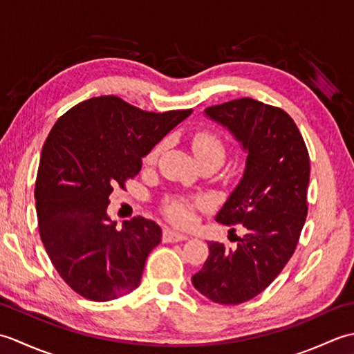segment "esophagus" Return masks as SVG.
Returning a JSON list of instances; mask_svg holds the SVG:
<instances>
[{
    "mask_svg": "<svg viewBox=\"0 0 354 354\" xmlns=\"http://www.w3.org/2000/svg\"><path fill=\"white\" fill-rule=\"evenodd\" d=\"M164 242H179V240H187L189 236L181 234V232L173 231V230H164Z\"/></svg>",
    "mask_w": 354,
    "mask_h": 354,
    "instance_id": "1",
    "label": "esophagus"
}]
</instances>
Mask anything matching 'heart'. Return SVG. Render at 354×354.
<instances>
[{"instance_id":"heart-1","label":"heart","mask_w":354,"mask_h":354,"mask_svg":"<svg viewBox=\"0 0 354 354\" xmlns=\"http://www.w3.org/2000/svg\"><path fill=\"white\" fill-rule=\"evenodd\" d=\"M162 149V145L155 146L146 156V162L152 164L156 161L158 155H160ZM192 149L194 156L198 158V161L209 160V158H217V160H223L227 147L225 142L221 138V135L214 132L213 129H201L193 135L192 138ZM165 213L169 214L170 219L175 221L179 225H189L193 221L192 216V205L189 202L181 198H171L165 202Z\"/></svg>"}]
</instances>
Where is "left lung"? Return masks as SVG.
Returning a JSON list of instances; mask_svg holds the SVG:
<instances>
[{"instance_id":"obj_1","label":"left lung","mask_w":354,"mask_h":354,"mask_svg":"<svg viewBox=\"0 0 354 354\" xmlns=\"http://www.w3.org/2000/svg\"><path fill=\"white\" fill-rule=\"evenodd\" d=\"M248 153L243 176L216 221L242 223L246 234L236 248L208 242V259L192 283L219 304L257 297L295 252L307 216L310 160L288 112L243 97L205 109Z\"/></svg>"}]
</instances>
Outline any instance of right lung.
<instances>
[{
    "mask_svg": "<svg viewBox=\"0 0 354 354\" xmlns=\"http://www.w3.org/2000/svg\"><path fill=\"white\" fill-rule=\"evenodd\" d=\"M192 109L147 112L115 95L82 102L44 142L35 199L45 251L62 280L91 301L138 288L161 228L137 216L117 230L106 213L114 187L138 175L141 160Z\"/></svg>",
    "mask_w": 354,
    "mask_h": 354,
    "instance_id": "1",
    "label": "right lung"
}]
</instances>
